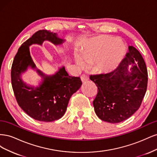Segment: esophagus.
Instances as JSON below:
<instances>
[{
	"label": "esophagus",
	"mask_w": 157,
	"mask_h": 157,
	"mask_svg": "<svg viewBox=\"0 0 157 157\" xmlns=\"http://www.w3.org/2000/svg\"><path fill=\"white\" fill-rule=\"evenodd\" d=\"M80 78H81L82 82H84L85 81H87V80H88V77L87 75L83 74V75H82L81 76H80Z\"/></svg>",
	"instance_id": "obj_1"
}]
</instances>
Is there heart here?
<instances>
[{"label":"heart","instance_id":"1","mask_svg":"<svg viewBox=\"0 0 157 157\" xmlns=\"http://www.w3.org/2000/svg\"><path fill=\"white\" fill-rule=\"evenodd\" d=\"M125 52L124 44L116 37L100 35L85 40L76 59L80 67L94 65L97 71L107 73L117 67Z\"/></svg>","mask_w":157,"mask_h":157}]
</instances>
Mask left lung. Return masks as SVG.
Returning a JSON list of instances; mask_svg holds the SVG:
<instances>
[{
    "label": "left lung",
    "mask_w": 157,
    "mask_h": 157,
    "mask_svg": "<svg viewBox=\"0 0 157 157\" xmlns=\"http://www.w3.org/2000/svg\"><path fill=\"white\" fill-rule=\"evenodd\" d=\"M147 69L140 52L133 46L119 65L106 74L91 75L98 93L93 101L101 120L118 123L130 117L141 106L147 87Z\"/></svg>",
    "instance_id": "8db88e82"
}]
</instances>
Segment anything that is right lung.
Masks as SVG:
<instances>
[{
  "label": "right lung",
  "mask_w": 157,
  "mask_h": 157,
  "mask_svg": "<svg viewBox=\"0 0 157 157\" xmlns=\"http://www.w3.org/2000/svg\"><path fill=\"white\" fill-rule=\"evenodd\" d=\"M60 44L63 40L57 34L47 30H39L23 42L18 49L12 63L11 82L16 101L23 111L34 119L52 122L62 117L67 109L69 99L82 85L80 77L69 76L65 67L52 76H46L36 70L44 78L39 87L27 86L20 75L28 67L36 68L30 55L29 46L42 44L44 40Z\"/></svg>",
  "instance_id": "right-lung-1"
}]
</instances>
